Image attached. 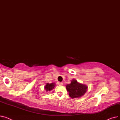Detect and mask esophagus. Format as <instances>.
Returning <instances> with one entry per match:
<instances>
[{
  "instance_id": "1",
  "label": "esophagus",
  "mask_w": 120,
  "mask_h": 120,
  "mask_svg": "<svg viewBox=\"0 0 120 120\" xmlns=\"http://www.w3.org/2000/svg\"><path fill=\"white\" fill-rule=\"evenodd\" d=\"M57 84H58V85H63V83H62V82H58L57 83Z\"/></svg>"
}]
</instances>
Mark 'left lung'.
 Segmentation results:
<instances>
[{"instance_id": "left-lung-1", "label": "left lung", "mask_w": 120, "mask_h": 120, "mask_svg": "<svg viewBox=\"0 0 120 120\" xmlns=\"http://www.w3.org/2000/svg\"><path fill=\"white\" fill-rule=\"evenodd\" d=\"M66 89L69 93V96L71 98H77L82 96L86 92L87 86L86 85L77 82L73 79L71 84L66 85Z\"/></svg>"}]
</instances>
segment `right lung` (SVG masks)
Listing matches in <instances>:
<instances>
[{"mask_svg": "<svg viewBox=\"0 0 120 120\" xmlns=\"http://www.w3.org/2000/svg\"><path fill=\"white\" fill-rule=\"evenodd\" d=\"M55 85H56L55 83H47L45 86V89L46 91H50L52 89H53V88L54 87Z\"/></svg>", "mask_w": 120, "mask_h": 120, "instance_id": "add662e5", "label": "right lung"}]
</instances>
